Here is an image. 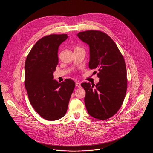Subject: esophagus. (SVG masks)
<instances>
[{
    "mask_svg": "<svg viewBox=\"0 0 153 153\" xmlns=\"http://www.w3.org/2000/svg\"><path fill=\"white\" fill-rule=\"evenodd\" d=\"M76 86L77 87H81V84H80V82H76Z\"/></svg>",
    "mask_w": 153,
    "mask_h": 153,
    "instance_id": "1",
    "label": "esophagus"
}]
</instances>
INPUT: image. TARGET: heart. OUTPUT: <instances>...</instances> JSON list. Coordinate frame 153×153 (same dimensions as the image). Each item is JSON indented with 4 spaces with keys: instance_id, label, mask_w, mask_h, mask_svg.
I'll use <instances>...</instances> for the list:
<instances>
[{
    "instance_id": "heart-1",
    "label": "heart",
    "mask_w": 153,
    "mask_h": 153,
    "mask_svg": "<svg viewBox=\"0 0 153 153\" xmlns=\"http://www.w3.org/2000/svg\"><path fill=\"white\" fill-rule=\"evenodd\" d=\"M80 49V48H79V47H76L74 49Z\"/></svg>"
}]
</instances>
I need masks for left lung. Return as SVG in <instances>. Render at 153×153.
Wrapping results in <instances>:
<instances>
[{"mask_svg":"<svg viewBox=\"0 0 153 153\" xmlns=\"http://www.w3.org/2000/svg\"><path fill=\"white\" fill-rule=\"evenodd\" d=\"M77 36L89 46V68L99 71V81L96 85L81 84L86 92V108L91 117L107 119L120 109L126 94L127 71L123 57L114 41L103 32L88 30L79 33Z\"/></svg>","mask_w":153,"mask_h":153,"instance_id":"1","label":"left lung"}]
</instances>
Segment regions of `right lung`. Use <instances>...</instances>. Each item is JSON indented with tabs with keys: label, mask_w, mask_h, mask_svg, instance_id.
<instances>
[{
	"label": "right lung",
	"mask_w": 153,
	"mask_h": 153,
	"mask_svg": "<svg viewBox=\"0 0 153 153\" xmlns=\"http://www.w3.org/2000/svg\"><path fill=\"white\" fill-rule=\"evenodd\" d=\"M67 34H51L38 41L25 65V85L31 105L45 119L56 120L65 115L75 87L73 80L53 79L58 65L59 45Z\"/></svg>",
	"instance_id": "right-lung-1"
}]
</instances>
